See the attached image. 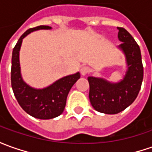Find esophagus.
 <instances>
[{
  "mask_svg": "<svg viewBox=\"0 0 152 152\" xmlns=\"http://www.w3.org/2000/svg\"><path fill=\"white\" fill-rule=\"evenodd\" d=\"M80 73L82 75H86V74L91 73V68L89 67H83L80 70Z\"/></svg>",
  "mask_w": 152,
  "mask_h": 152,
  "instance_id": "obj_1",
  "label": "esophagus"
}]
</instances>
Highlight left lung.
<instances>
[{
  "instance_id": "1",
  "label": "left lung",
  "mask_w": 152,
  "mask_h": 152,
  "mask_svg": "<svg viewBox=\"0 0 152 152\" xmlns=\"http://www.w3.org/2000/svg\"><path fill=\"white\" fill-rule=\"evenodd\" d=\"M119 47L125 54L128 70L123 80L111 83L106 79L89 77V98L92 107L102 113L117 114L131 105L141 88L144 69L140 46L125 28L118 27Z\"/></svg>"
}]
</instances>
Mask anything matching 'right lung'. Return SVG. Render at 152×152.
I'll use <instances>...</instances> for the list:
<instances>
[{"instance_id":"add662e5","label":"right lung","mask_w":152,"mask_h":152,"mask_svg":"<svg viewBox=\"0 0 152 152\" xmlns=\"http://www.w3.org/2000/svg\"><path fill=\"white\" fill-rule=\"evenodd\" d=\"M50 28V26L40 25L28 29L18 40L12 56L11 82L15 97L27 113L39 119H50L61 115L66 106L68 92L80 78L78 72L58 79L44 89L32 88L23 80L19 63V50L23 39L33 31Z\"/></svg>"}]
</instances>
